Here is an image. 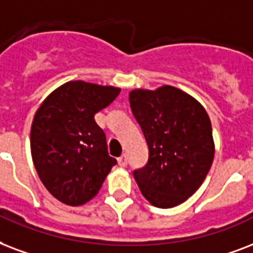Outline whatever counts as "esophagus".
<instances>
[{
	"instance_id": "1",
	"label": "esophagus",
	"mask_w": 253,
	"mask_h": 253,
	"mask_svg": "<svg viewBox=\"0 0 253 253\" xmlns=\"http://www.w3.org/2000/svg\"><path fill=\"white\" fill-rule=\"evenodd\" d=\"M117 162H119V166H121V168H125V166L128 165V158H126V156L125 154H123L119 160H117Z\"/></svg>"
}]
</instances>
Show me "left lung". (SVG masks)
<instances>
[{
	"label": "left lung",
	"instance_id": "8db88e82",
	"mask_svg": "<svg viewBox=\"0 0 253 253\" xmlns=\"http://www.w3.org/2000/svg\"><path fill=\"white\" fill-rule=\"evenodd\" d=\"M132 112L149 148V161L133 175L145 199L171 209L189 199L205 181L214 160L210 117L203 105L179 88H136Z\"/></svg>",
	"mask_w": 253,
	"mask_h": 253
}]
</instances>
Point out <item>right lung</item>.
<instances>
[{
  "label": "right lung",
  "mask_w": 253,
  "mask_h": 253,
  "mask_svg": "<svg viewBox=\"0 0 253 253\" xmlns=\"http://www.w3.org/2000/svg\"><path fill=\"white\" fill-rule=\"evenodd\" d=\"M120 91L113 85L71 80L54 89L35 112L31 158L43 186L64 205L82 206L91 201L116 165L95 115Z\"/></svg>",
  "instance_id": "right-lung-1"
}]
</instances>
